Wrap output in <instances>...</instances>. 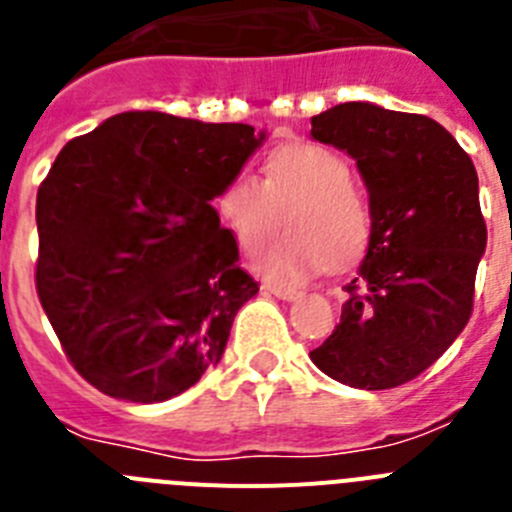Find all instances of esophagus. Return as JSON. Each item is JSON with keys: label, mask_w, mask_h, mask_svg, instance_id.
Masks as SVG:
<instances>
[{"label": "esophagus", "mask_w": 512, "mask_h": 512, "mask_svg": "<svg viewBox=\"0 0 512 512\" xmlns=\"http://www.w3.org/2000/svg\"><path fill=\"white\" fill-rule=\"evenodd\" d=\"M264 292H269V295L279 297V300L284 302H292V300H300V292L297 289H289V287H277V284H264Z\"/></svg>", "instance_id": "1"}]
</instances>
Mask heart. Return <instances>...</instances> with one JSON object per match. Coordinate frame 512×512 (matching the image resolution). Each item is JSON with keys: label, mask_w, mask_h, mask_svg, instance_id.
Returning <instances> with one entry per match:
<instances>
[{"label": "heart", "mask_w": 512, "mask_h": 512, "mask_svg": "<svg viewBox=\"0 0 512 512\" xmlns=\"http://www.w3.org/2000/svg\"><path fill=\"white\" fill-rule=\"evenodd\" d=\"M215 207L246 253L264 248L287 210L289 233L256 261L261 277L279 284L305 282L328 264H351L372 233V215L351 187L348 164L315 143L271 153L264 182L246 171L233 176L217 194Z\"/></svg>", "instance_id": "1"}]
</instances>
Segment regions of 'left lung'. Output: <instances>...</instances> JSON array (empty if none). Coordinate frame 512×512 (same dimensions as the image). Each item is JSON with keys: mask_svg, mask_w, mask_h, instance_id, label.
Wrapping results in <instances>:
<instances>
[{"mask_svg": "<svg viewBox=\"0 0 512 512\" xmlns=\"http://www.w3.org/2000/svg\"><path fill=\"white\" fill-rule=\"evenodd\" d=\"M310 138L348 153L369 192L372 233L346 284L341 323L312 364L356 390L425 372L469 323L487 246L472 158L425 115L346 102L312 117Z\"/></svg>", "mask_w": 512, "mask_h": 512, "instance_id": "1", "label": "left lung"}]
</instances>
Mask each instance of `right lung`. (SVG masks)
Segmentation results:
<instances>
[{
  "mask_svg": "<svg viewBox=\"0 0 512 512\" xmlns=\"http://www.w3.org/2000/svg\"><path fill=\"white\" fill-rule=\"evenodd\" d=\"M264 140L243 122L122 112L61 148L38 189L35 282L99 392L164 402L223 359L259 284L212 200Z\"/></svg>",
  "mask_w": 512,
  "mask_h": 512,
  "instance_id": "1",
  "label": "right lung"
}]
</instances>
